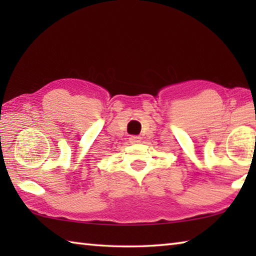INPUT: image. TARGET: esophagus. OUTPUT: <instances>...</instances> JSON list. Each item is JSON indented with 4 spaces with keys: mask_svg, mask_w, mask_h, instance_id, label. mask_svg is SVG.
Here are the masks:
<instances>
[{
    "mask_svg": "<svg viewBox=\"0 0 256 256\" xmlns=\"http://www.w3.org/2000/svg\"><path fill=\"white\" fill-rule=\"evenodd\" d=\"M140 141H141V136H130V142H131V144H138V142H140Z\"/></svg>",
    "mask_w": 256,
    "mask_h": 256,
    "instance_id": "obj_1",
    "label": "esophagus"
}]
</instances>
